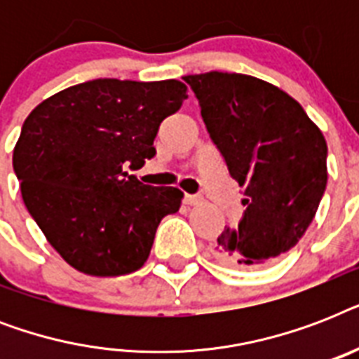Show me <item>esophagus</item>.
Instances as JSON below:
<instances>
[{
    "label": "esophagus",
    "mask_w": 359,
    "mask_h": 359,
    "mask_svg": "<svg viewBox=\"0 0 359 359\" xmlns=\"http://www.w3.org/2000/svg\"><path fill=\"white\" fill-rule=\"evenodd\" d=\"M201 201H203V199L199 196H190V194H186V196H184V203H186V205H190V207H191V205H199Z\"/></svg>",
    "instance_id": "1"
}]
</instances>
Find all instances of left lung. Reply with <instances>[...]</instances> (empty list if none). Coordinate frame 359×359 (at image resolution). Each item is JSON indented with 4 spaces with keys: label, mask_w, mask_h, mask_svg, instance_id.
<instances>
[{
    "label": "left lung",
    "mask_w": 359,
    "mask_h": 359,
    "mask_svg": "<svg viewBox=\"0 0 359 359\" xmlns=\"http://www.w3.org/2000/svg\"><path fill=\"white\" fill-rule=\"evenodd\" d=\"M182 80L196 93L203 121L229 175L244 188V218L214 242L235 268H262L298 244L328 182V145L300 104L248 74L205 72Z\"/></svg>",
    "instance_id": "obj_1"
}]
</instances>
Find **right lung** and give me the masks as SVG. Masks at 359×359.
<instances>
[{"label":"right lung","instance_id":"obj_1","mask_svg":"<svg viewBox=\"0 0 359 359\" xmlns=\"http://www.w3.org/2000/svg\"><path fill=\"white\" fill-rule=\"evenodd\" d=\"M179 80L100 78L55 93L24 121L13 165L25 207L52 248L87 276H124L151 253L179 188L128 175L156 154L160 123L188 98Z\"/></svg>","mask_w":359,"mask_h":359}]
</instances>
